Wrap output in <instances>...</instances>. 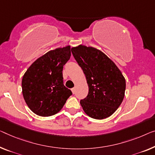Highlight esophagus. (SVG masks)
<instances>
[{
	"label": "esophagus",
	"instance_id": "34e87169",
	"mask_svg": "<svg viewBox=\"0 0 155 155\" xmlns=\"http://www.w3.org/2000/svg\"><path fill=\"white\" fill-rule=\"evenodd\" d=\"M71 92H72V93H73V94H74V93H75V88H74H74L71 89Z\"/></svg>",
	"mask_w": 155,
	"mask_h": 155
}]
</instances>
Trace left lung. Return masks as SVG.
<instances>
[{"mask_svg":"<svg viewBox=\"0 0 155 155\" xmlns=\"http://www.w3.org/2000/svg\"><path fill=\"white\" fill-rule=\"evenodd\" d=\"M73 56L84 71L89 91L80 101L92 118L102 120L117 109L123 100L125 78L115 64L99 49L79 45L71 48Z\"/></svg>","mask_w":155,"mask_h":155,"instance_id":"8db88e82","label":"left lung"}]
</instances>
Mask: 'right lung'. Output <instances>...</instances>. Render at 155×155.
Masks as SVG:
<instances>
[{"instance_id":"obj_1","label":"right lung","mask_w":155,"mask_h":155,"mask_svg":"<svg viewBox=\"0 0 155 155\" xmlns=\"http://www.w3.org/2000/svg\"><path fill=\"white\" fill-rule=\"evenodd\" d=\"M70 46L51 50L37 59L22 78V93L28 107L36 115L56 114L72 94L63 84V66L70 58Z\"/></svg>"}]
</instances>
